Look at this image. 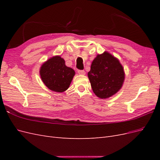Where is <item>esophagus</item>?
Returning a JSON list of instances; mask_svg holds the SVG:
<instances>
[{
	"instance_id": "obj_1",
	"label": "esophagus",
	"mask_w": 160,
	"mask_h": 160,
	"mask_svg": "<svg viewBox=\"0 0 160 160\" xmlns=\"http://www.w3.org/2000/svg\"><path fill=\"white\" fill-rule=\"evenodd\" d=\"M77 72H78V73L79 75H85V71L84 70H78L77 71Z\"/></svg>"
}]
</instances>
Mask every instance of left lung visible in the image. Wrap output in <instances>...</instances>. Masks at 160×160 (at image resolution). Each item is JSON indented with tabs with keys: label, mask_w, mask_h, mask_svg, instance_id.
I'll return each mask as SVG.
<instances>
[{
	"label": "left lung",
	"mask_w": 160,
	"mask_h": 160,
	"mask_svg": "<svg viewBox=\"0 0 160 160\" xmlns=\"http://www.w3.org/2000/svg\"><path fill=\"white\" fill-rule=\"evenodd\" d=\"M88 75L93 93L101 99L109 98L118 93L125 79L123 66L107 51L97 55Z\"/></svg>",
	"instance_id": "8db88e82"
}]
</instances>
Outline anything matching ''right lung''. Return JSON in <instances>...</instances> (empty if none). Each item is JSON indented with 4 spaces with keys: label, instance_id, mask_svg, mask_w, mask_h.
<instances>
[{
    "label": "right lung",
    "instance_id": "right-lung-1",
    "mask_svg": "<svg viewBox=\"0 0 160 160\" xmlns=\"http://www.w3.org/2000/svg\"><path fill=\"white\" fill-rule=\"evenodd\" d=\"M75 74V71L67 67L65 60L60 56L50 58L40 68L42 82L50 90L55 92H63L68 89Z\"/></svg>",
    "mask_w": 160,
    "mask_h": 160
}]
</instances>
